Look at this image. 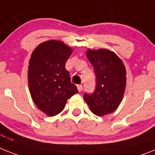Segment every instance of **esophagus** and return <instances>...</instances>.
Returning <instances> with one entry per match:
<instances>
[{
    "mask_svg": "<svg viewBox=\"0 0 155 155\" xmlns=\"http://www.w3.org/2000/svg\"><path fill=\"white\" fill-rule=\"evenodd\" d=\"M78 89L79 92H81V91L83 90V86H82V85H81V84L78 85Z\"/></svg>",
    "mask_w": 155,
    "mask_h": 155,
    "instance_id": "34e87169",
    "label": "esophagus"
}]
</instances>
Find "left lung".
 I'll return each mask as SVG.
<instances>
[{
    "label": "left lung",
    "mask_w": 155,
    "mask_h": 155,
    "mask_svg": "<svg viewBox=\"0 0 155 155\" xmlns=\"http://www.w3.org/2000/svg\"><path fill=\"white\" fill-rule=\"evenodd\" d=\"M86 55L94 68L96 84L93 92L84 94V100L94 114H109L122 100L126 84L125 66L116 54L108 50L88 49Z\"/></svg>",
    "instance_id": "1"
}]
</instances>
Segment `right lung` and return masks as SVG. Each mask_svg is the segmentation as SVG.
Listing matches in <instances>:
<instances>
[{"mask_svg": "<svg viewBox=\"0 0 155 155\" xmlns=\"http://www.w3.org/2000/svg\"><path fill=\"white\" fill-rule=\"evenodd\" d=\"M72 50L59 41H48L33 51L28 70L29 88L38 108L48 116L63 110L68 99L78 93L65 63Z\"/></svg>", "mask_w": 155, "mask_h": 155, "instance_id": "right-lung-1", "label": "right lung"}]
</instances>
